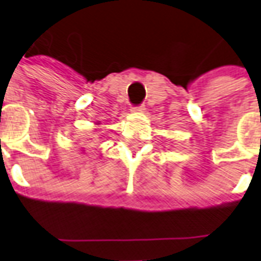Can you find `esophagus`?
Masks as SVG:
<instances>
[{
    "label": "esophagus",
    "instance_id": "esophagus-1",
    "mask_svg": "<svg viewBox=\"0 0 261 261\" xmlns=\"http://www.w3.org/2000/svg\"><path fill=\"white\" fill-rule=\"evenodd\" d=\"M144 110H146L144 105H139V107H133V108H131L133 113H144Z\"/></svg>",
    "mask_w": 261,
    "mask_h": 261
}]
</instances>
